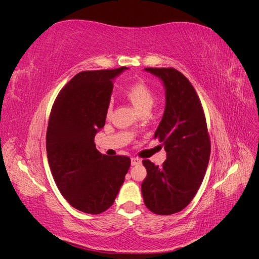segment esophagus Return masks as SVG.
<instances>
[{"instance_id":"obj_1","label":"esophagus","mask_w":259,"mask_h":259,"mask_svg":"<svg viewBox=\"0 0 259 259\" xmlns=\"http://www.w3.org/2000/svg\"><path fill=\"white\" fill-rule=\"evenodd\" d=\"M131 162H132L133 166H136V165H139V164H142V160L138 159V158H132Z\"/></svg>"}]
</instances>
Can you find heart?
<instances>
[{
  "mask_svg": "<svg viewBox=\"0 0 259 259\" xmlns=\"http://www.w3.org/2000/svg\"><path fill=\"white\" fill-rule=\"evenodd\" d=\"M126 97L138 112L143 111L144 109H150L154 101L152 92L143 82L132 84L126 91Z\"/></svg>",
  "mask_w": 259,
  "mask_h": 259,
  "instance_id": "1",
  "label": "heart"
}]
</instances>
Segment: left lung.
Wrapping results in <instances>:
<instances>
[{
  "label": "left lung",
  "mask_w": 259,
  "mask_h": 259,
  "mask_svg": "<svg viewBox=\"0 0 259 259\" xmlns=\"http://www.w3.org/2000/svg\"><path fill=\"white\" fill-rule=\"evenodd\" d=\"M161 80L165 109L155 131L166 151L162 166L149 160L142 193L147 208L158 215L183 210L204 178L210 153L206 121L200 99L187 77L173 68H145Z\"/></svg>",
  "instance_id": "8db88e82"
}]
</instances>
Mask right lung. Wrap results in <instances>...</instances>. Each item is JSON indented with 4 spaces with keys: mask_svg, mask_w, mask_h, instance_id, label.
<instances>
[{
    "mask_svg": "<svg viewBox=\"0 0 259 259\" xmlns=\"http://www.w3.org/2000/svg\"><path fill=\"white\" fill-rule=\"evenodd\" d=\"M126 67L83 71L60 91L53 106L46 152L55 183L69 204L88 214L110 207L128 171V156L100 153L94 143L105 126L113 80Z\"/></svg>",
    "mask_w": 259,
    "mask_h": 259,
    "instance_id": "1",
    "label": "right lung"
}]
</instances>
